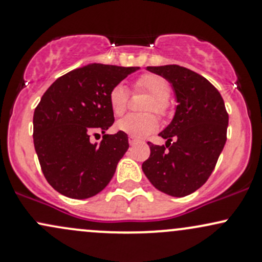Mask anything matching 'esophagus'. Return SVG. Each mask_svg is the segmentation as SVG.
<instances>
[{"label":"esophagus","mask_w":262,"mask_h":262,"mask_svg":"<svg viewBox=\"0 0 262 262\" xmlns=\"http://www.w3.org/2000/svg\"><path fill=\"white\" fill-rule=\"evenodd\" d=\"M128 142H130V145H134V143L137 142V139H136V137H134V136H130V137H128Z\"/></svg>","instance_id":"obj_1"}]
</instances>
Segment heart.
Returning a JSON list of instances; mask_svg holds the SVG:
<instances>
[{
	"instance_id": "obj_1",
	"label": "heart",
	"mask_w": 262,
	"mask_h": 262,
	"mask_svg": "<svg viewBox=\"0 0 262 262\" xmlns=\"http://www.w3.org/2000/svg\"><path fill=\"white\" fill-rule=\"evenodd\" d=\"M135 89L137 91L148 92L152 96V100H150L147 107H146L147 111H155L161 116L167 114L168 107H170L168 97L171 94V87L170 83L162 76L155 74H145L140 76L135 81ZM108 105L111 111L116 116H121V115L125 114L128 105V91L125 85L117 83L110 90ZM157 126H159V121L154 114H131L121 119L116 123L117 130L131 135L134 137L147 136L156 130Z\"/></svg>"
}]
</instances>
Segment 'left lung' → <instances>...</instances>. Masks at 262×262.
Instances as JSON below:
<instances>
[{
  "label": "left lung",
  "instance_id": "8db88e82",
  "mask_svg": "<svg viewBox=\"0 0 262 262\" xmlns=\"http://www.w3.org/2000/svg\"><path fill=\"white\" fill-rule=\"evenodd\" d=\"M175 91V116L160 136L166 145L147 142L150 157L142 171L157 190L175 198L195 192L207 181L225 142L229 115L220 92L201 75L179 64L148 66Z\"/></svg>",
  "mask_w": 262,
  "mask_h": 262
}]
</instances>
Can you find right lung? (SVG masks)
<instances>
[{"label":"right lung","mask_w":262,"mask_h":262,"mask_svg":"<svg viewBox=\"0 0 262 262\" xmlns=\"http://www.w3.org/2000/svg\"><path fill=\"white\" fill-rule=\"evenodd\" d=\"M139 67L91 63L58 77L33 114V143L47 182L61 195L89 199L108 185L128 148L125 132L103 135L114 123L110 90Z\"/></svg>","instance_id":"right-lung-1"}]
</instances>
